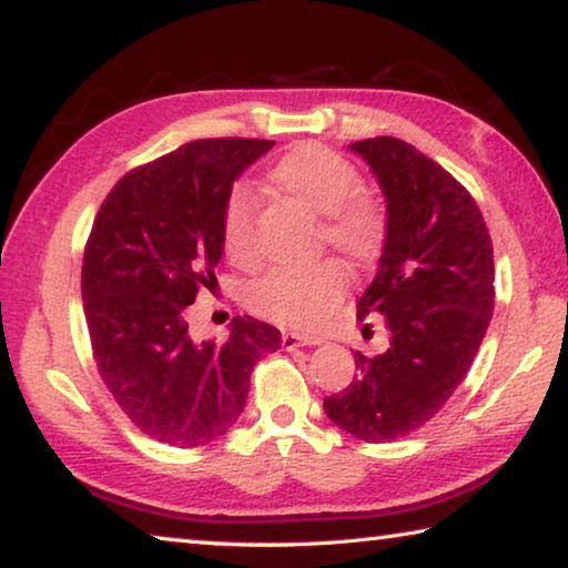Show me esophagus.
Here are the masks:
<instances>
[{
  "label": "esophagus",
  "mask_w": 568,
  "mask_h": 568,
  "mask_svg": "<svg viewBox=\"0 0 568 568\" xmlns=\"http://www.w3.org/2000/svg\"><path fill=\"white\" fill-rule=\"evenodd\" d=\"M281 343L285 351H297V348H305V345H321V338H305V335H297V333H283Z\"/></svg>",
  "instance_id": "esophagus-1"
}]
</instances>
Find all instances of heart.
Returning <instances> with one entry per match:
<instances>
[{"label": "heart", "instance_id": "obj_1", "mask_svg": "<svg viewBox=\"0 0 568 568\" xmlns=\"http://www.w3.org/2000/svg\"><path fill=\"white\" fill-rule=\"evenodd\" d=\"M267 185L323 215L321 235L353 263H371L386 245V207L363 192L358 168L338 152L303 142L287 150L267 170ZM223 247L235 265H253V210L243 192H233L223 213ZM348 285V275L335 261L275 267L250 285L247 303L263 318L291 328H318L335 311Z\"/></svg>", "mask_w": 568, "mask_h": 568}]
</instances>
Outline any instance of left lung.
Instances as JSON below:
<instances>
[{
	"label": "left lung",
	"mask_w": 568,
	"mask_h": 568,
	"mask_svg": "<svg viewBox=\"0 0 568 568\" xmlns=\"http://www.w3.org/2000/svg\"><path fill=\"white\" fill-rule=\"evenodd\" d=\"M386 197L388 233L358 318L381 313V355L355 353L358 376L323 400L325 416L365 444L413 434L454 396L494 315V247L468 190L396 138L348 145Z\"/></svg>",
	"instance_id": "obj_1"
}]
</instances>
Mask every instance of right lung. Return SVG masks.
I'll return each instance as SVG.
<instances>
[{"instance_id":"add662e5","label":"right lung","mask_w":568,"mask_h":568,"mask_svg":"<svg viewBox=\"0 0 568 568\" xmlns=\"http://www.w3.org/2000/svg\"><path fill=\"white\" fill-rule=\"evenodd\" d=\"M273 140H195L134 168L104 197L82 261L84 318L104 386L142 434L178 448L225 436L250 373L281 331L250 315L225 343L195 341L187 305L213 287L240 172Z\"/></svg>"}]
</instances>
